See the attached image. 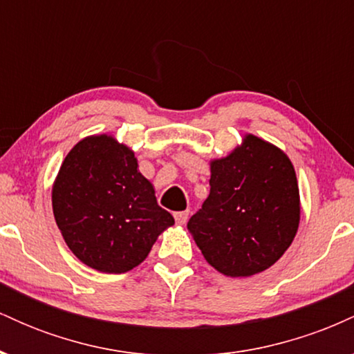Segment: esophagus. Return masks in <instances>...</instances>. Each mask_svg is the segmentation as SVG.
<instances>
[{
	"label": "esophagus",
	"instance_id": "esophagus-1",
	"mask_svg": "<svg viewBox=\"0 0 354 354\" xmlns=\"http://www.w3.org/2000/svg\"><path fill=\"white\" fill-rule=\"evenodd\" d=\"M188 216H189V211H178V213H174V219H176L178 225H186Z\"/></svg>",
	"mask_w": 354,
	"mask_h": 354
}]
</instances>
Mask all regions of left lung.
Masks as SVG:
<instances>
[{"instance_id": "1", "label": "left lung", "mask_w": 354, "mask_h": 354, "mask_svg": "<svg viewBox=\"0 0 354 354\" xmlns=\"http://www.w3.org/2000/svg\"><path fill=\"white\" fill-rule=\"evenodd\" d=\"M209 196L188 231L221 274L248 278L291 246L301 201L295 166L281 148L246 133L226 156L209 160Z\"/></svg>"}]
</instances>
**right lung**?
Instances as JSON below:
<instances>
[{"label":"right lung","instance_id":"1","mask_svg":"<svg viewBox=\"0 0 354 354\" xmlns=\"http://www.w3.org/2000/svg\"><path fill=\"white\" fill-rule=\"evenodd\" d=\"M64 243L101 273H126L145 261L174 218L158 206L154 186L129 146L113 135L83 138L66 154L51 189Z\"/></svg>","mask_w":354,"mask_h":354}]
</instances>
